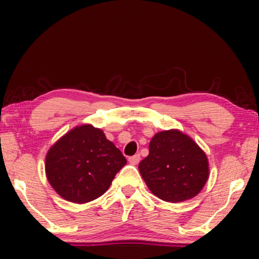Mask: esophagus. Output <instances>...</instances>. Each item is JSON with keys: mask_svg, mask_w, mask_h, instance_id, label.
<instances>
[{"mask_svg": "<svg viewBox=\"0 0 259 259\" xmlns=\"http://www.w3.org/2000/svg\"><path fill=\"white\" fill-rule=\"evenodd\" d=\"M140 159H141V157H140V154H135V156L130 157V158H129V163H130V164H133V165H136V164H139Z\"/></svg>", "mask_w": 259, "mask_h": 259, "instance_id": "esophagus-1", "label": "esophagus"}]
</instances>
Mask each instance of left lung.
I'll use <instances>...</instances> for the list:
<instances>
[{
  "label": "left lung",
  "mask_w": 259,
  "mask_h": 259,
  "mask_svg": "<svg viewBox=\"0 0 259 259\" xmlns=\"http://www.w3.org/2000/svg\"><path fill=\"white\" fill-rule=\"evenodd\" d=\"M150 153L139 170L153 195L178 203L200 194L209 177L203 150L178 129L157 133L150 142Z\"/></svg>",
  "instance_id": "1"
}]
</instances>
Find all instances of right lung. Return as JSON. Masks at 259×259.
<instances>
[{
    "label": "right lung",
    "mask_w": 259,
    "mask_h": 259,
    "mask_svg": "<svg viewBox=\"0 0 259 259\" xmlns=\"http://www.w3.org/2000/svg\"><path fill=\"white\" fill-rule=\"evenodd\" d=\"M125 164V157L102 130L84 124L52 145L45 170L50 185L62 198L88 203L105 194Z\"/></svg>",
    "instance_id": "right-lung-1"
}]
</instances>
